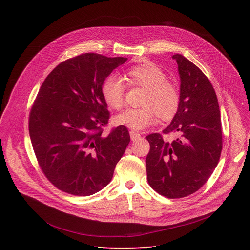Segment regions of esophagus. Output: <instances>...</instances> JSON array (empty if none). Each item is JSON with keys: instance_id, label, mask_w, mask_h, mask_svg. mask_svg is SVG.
Segmentation results:
<instances>
[{"instance_id": "esophagus-1", "label": "esophagus", "mask_w": 250, "mask_h": 250, "mask_svg": "<svg viewBox=\"0 0 250 250\" xmlns=\"http://www.w3.org/2000/svg\"><path fill=\"white\" fill-rule=\"evenodd\" d=\"M129 134H130V139L133 140V141H135V140H137V139H139L141 137L140 133H138L137 131H134V130H131L129 132Z\"/></svg>"}]
</instances>
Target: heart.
Here are the masks:
<instances>
[{"mask_svg": "<svg viewBox=\"0 0 250 250\" xmlns=\"http://www.w3.org/2000/svg\"><path fill=\"white\" fill-rule=\"evenodd\" d=\"M129 85L146 90L140 104L142 108L127 109L115 118L116 124L131 129L146 128L157 120L169 121L174 118L180 105V92L167 81L164 71L153 63L134 66L127 71ZM125 84L120 76L111 74L102 85V95L110 108L120 110L125 103Z\"/></svg>", "mask_w": 250, "mask_h": 250, "instance_id": "obj_1", "label": "heart"}]
</instances>
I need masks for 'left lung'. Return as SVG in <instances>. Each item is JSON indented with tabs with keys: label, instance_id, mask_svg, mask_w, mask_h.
Masks as SVG:
<instances>
[{
	"label": "left lung",
	"instance_id": "1",
	"mask_svg": "<svg viewBox=\"0 0 250 250\" xmlns=\"http://www.w3.org/2000/svg\"><path fill=\"white\" fill-rule=\"evenodd\" d=\"M172 58L180 75V105L163 132L178 137L169 142L159 133L147 135L150 150L146 164L150 187L177 199L195 193L208 181L220 160L223 136L218 98L209 80L183 55Z\"/></svg>",
	"mask_w": 250,
	"mask_h": 250
}]
</instances>
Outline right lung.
<instances>
[{
    "label": "right lung",
    "instance_id": "1",
    "mask_svg": "<svg viewBox=\"0 0 250 250\" xmlns=\"http://www.w3.org/2000/svg\"><path fill=\"white\" fill-rule=\"evenodd\" d=\"M126 60L81 54L61 62L42 83L28 129L40 167L57 189L90 196L111 182L130 136L124 125L102 134L110 118L102 85Z\"/></svg>",
    "mask_w": 250,
    "mask_h": 250
}]
</instances>
